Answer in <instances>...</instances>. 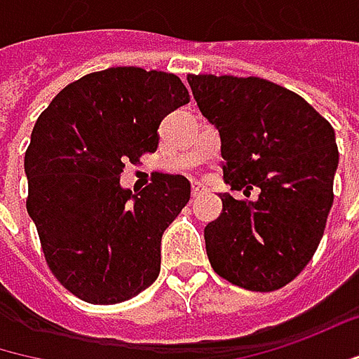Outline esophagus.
Here are the masks:
<instances>
[{"mask_svg":"<svg viewBox=\"0 0 359 359\" xmlns=\"http://www.w3.org/2000/svg\"><path fill=\"white\" fill-rule=\"evenodd\" d=\"M205 191H207V187H205L203 182H199V180H195V182H193V187H191V193H193V197H197V195L205 193Z\"/></svg>","mask_w":359,"mask_h":359,"instance_id":"esophagus-1","label":"esophagus"}]
</instances>
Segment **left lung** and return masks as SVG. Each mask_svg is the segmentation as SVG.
Wrapping results in <instances>:
<instances>
[{
	"mask_svg": "<svg viewBox=\"0 0 359 359\" xmlns=\"http://www.w3.org/2000/svg\"><path fill=\"white\" fill-rule=\"evenodd\" d=\"M201 114L219 132L223 180L260 189L256 201L219 195L205 227L213 270L256 292L278 290L311 262L333 205L335 132L305 99L258 76H187Z\"/></svg>",
	"mask_w": 359,
	"mask_h": 359,
	"instance_id": "8db88e82",
	"label": "left lung"
}]
</instances>
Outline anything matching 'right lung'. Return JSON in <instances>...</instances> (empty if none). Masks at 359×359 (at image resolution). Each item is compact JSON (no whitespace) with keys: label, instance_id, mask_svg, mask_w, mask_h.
Masks as SVG:
<instances>
[{"label":"right lung","instance_id":"obj_1","mask_svg":"<svg viewBox=\"0 0 359 359\" xmlns=\"http://www.w3.org/2000/svg\"><path fill=\"white\" fill-rule=\"evenodd\" d=\"M177 74L116 67L67 85L40 114L24 156L26 209L56 280L85 303L116 305L158 278L162 233L191 182L158 175L142 193L126 164L158 148V126L189 103Z\"/></svg>","mask_w":359,"mask_h":359}]
</instances>
